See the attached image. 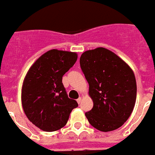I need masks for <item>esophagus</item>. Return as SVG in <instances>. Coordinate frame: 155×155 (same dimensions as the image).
<instances>
[{
	"label": "esophagus",
	"instance_id": "1",
	"mask_svg": "<svg viewBox=\"0 0 155 155\" xmlns=\"http://www.w3.org/2000/svg\"><path fill=\"white\" fill-rule=\"evenodd\" d=\"M81 101H82V98H81V97H79L78 99L77 100V101H78V104H79L80 102H81Z\"/></svg>",
	"mask_w": 155,
	"mask_h": 155
}]
</instances>
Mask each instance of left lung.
Wrapping results in <instances>:
<instances>
[{"label":"left lung","mask_w":155,"mask_h":155,"mask_svg":"<svg viewBox=\"0 0 155 155\" xmlns=\"http://www.w3.org/2000/svg\"><path fill=\"white\" fill-rule=\"evenodd\" d=\"M80 66L88 81L93 108L85 116L98 130L107 132L123 125L133 111L137 82L132 69L105 48L85 51Z\"/></svg>","instance_id":"left-lung-1"}]
</instances>
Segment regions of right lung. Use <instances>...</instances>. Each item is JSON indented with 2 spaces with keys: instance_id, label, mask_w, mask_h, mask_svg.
Instances as JSON below:
<instances>
[{
  "instance_id": "right-lung-1",
  "label": "right lung",
  "mask_w": 155,
  "mask_h": 155,
  "mask_svg": "<svg viewBox=\"0 0 155 155\" xmlns=\"http://www.w3.org/2000/svg\"><path fill=\"white\" fill-rule=\"evenodd\" d=\"M78 60L75 52L51 49L27 71L21 91L22 107L28 119L43 131L64 127L78 104L68 98L62 77Z\"/></svg>"
}]
</instances>
